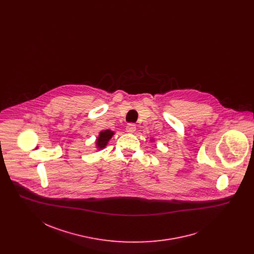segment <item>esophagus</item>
Instances as JSON below:
<instances>
[{"instance_id":"obj_1","label":"esophagus","mask_w":254,"mask_h":254,"mask_svg":"<svg viewBox=\"0 0 254 254\" xmlns=\"http://www.w3.org/2000/svg\"><path fill=\"white\" fill-rule=\"evenodd\" d=\"M126 129H127V133H134L136 130V126L134 124H128L127 126Z\"/></svg>"}]
</instances>
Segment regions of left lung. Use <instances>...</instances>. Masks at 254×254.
Here are the masks:
<instances>
[{
    "label": "left lung",
    "mask_w": 254,
    "mask_h": 254,
    "mask_svg": "<svg viewBox=\"0 0 254 254\" xmlns=\"http://www.w3.org/2000/svg\"><path fill=\"white\" fill-rule=\"evenodd\" d=\"M150 142H154V140H153V139H152V140H150Z\"/></svg>",
    "instance_id": "1"
}]
</instances>
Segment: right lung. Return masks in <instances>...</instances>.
<instances>
[{
  "mask_svg": "<svg viewBox=\"0 0 254 254\" xmlns=\"http://www.w3.org/2000/svg\"><path fill=\"white\" fill-rule=\"evenodd\" d=\"M114 134H115V132L110 130V129H106V130L100 131L98 137H97L96 141H95L97 150L104 149L108 145L109 140L112 138V136Z\"/></svg>",
  "mask_w": 254,
  "mask_h": 254,
  "instance_id": "obj_1",
  "label": "right lung"
}]
</instances>
